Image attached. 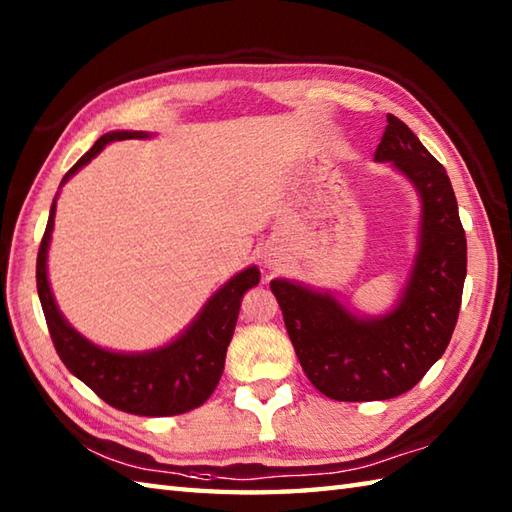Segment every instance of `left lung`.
<instances>
[{
	"label": "left lung",
	"instance_id": "obj_1",
	"mask_svg": "<svg viewBox=\"0 0 512 512\" xmlns=\"http://www.w3.org/2000/svg\"><path fill=\"white\" fill-rule=\"evenodd\" d=\"M374 158L394 162L422 198L418 257L396 310L361 319L328 292L270 281L303 372L341 402L396 398L416 385L447 350L466 277V237L447 169L394 114Z\"/></svg>",
	"mask_w": 512,
	"mask_h": 512
}]
</instances>
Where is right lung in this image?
<instances>
[{"label": "right lung", "mask_w": 512, "mask_h": 512, "mask_svg": "<svg viewBox=\"0 0 512 512\" xmlns=\"http://www.w3.org/2000/svg\"><path fill=\"white\" fill-rule=\"evenodd\" d=\"M145 132H110L96 140L88 154L65 173L61 184L114 140L145 138ZM54 209L37 253V292L46 323L63 365L83 380L107 405L134 416H178L209 400L224 372L226 347L233 339L242 295L259 284V270L250 266L235 275L206 303L200 317L176 341L145 354H116L90 343L61 317L52 299L46 257L54 226Z\"/></svg>", "instance_id": "1"}]
</instances>
